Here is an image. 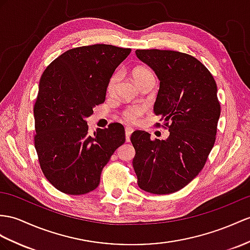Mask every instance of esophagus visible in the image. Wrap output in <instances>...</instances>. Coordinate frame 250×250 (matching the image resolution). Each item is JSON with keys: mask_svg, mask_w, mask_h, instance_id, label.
<instances>
[{"mask_svg": "<svg viewBox=\"0 0 250 250\" xmlns=\"http://www.w3.org/2000/svg\"><path fill=\"white\" fill-rule=\"evenodd\" d=\"M133 132V128H131V127L127 126L125 127V137H126V142H129L130 141V136L131 133Z\"/></svg>", "mask_w": 250, "mask_h": 250, "instance_id": "34e87169", "label": "esophagus"}]
</instances>
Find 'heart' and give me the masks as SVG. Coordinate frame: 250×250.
Returning a JSON list of instances; mask_svg holds the SVG:
<instances>
[{
    "mask_svg": "<svg viewBox=\"0 0 250 250\" xmlns=\"http://www.w3.org/2000/svg\"><path fill=\"white\" fill-rule=\"evenodd\" d=\"M150 76H153V74H151V72L147 68H145V66L138 65L132 70V77L135 79L137 84L140 82H142L143 79ZM117 81H118V74H113L110 77V79H109L108 86H107V91L109 93H111L113 91L115 83H117ZM144 111H145V108L143 106L132 105V106L126 107L123 110V112H122V115H123V118L127 121L135 122L138 120L139 117H141V115L144 113Z\"/></svg>",
    "mask_w": 250,
    "mask_h": 250,
    "instance_id": "1",
    "label": "heart"
}]
</instances>
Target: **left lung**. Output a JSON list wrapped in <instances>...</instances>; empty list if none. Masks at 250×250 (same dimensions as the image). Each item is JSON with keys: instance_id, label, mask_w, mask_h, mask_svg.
Wrapping results in <instances>:
<instances>
[{"instance_id": "1", "label": "left lung", "mask_w": 250, "mask_h": 250, "mask_svg": "<svg viewBox=\"0 0 250 250\" xmlns=\"http://www.w3.org/2000/svg\"><path fill=\"white\" fill-rule=\"evenodd\" d=\"M136 55L160 81L154 113L169 136L151 140L148 132L133 131L132 167L143 191L171 194L196 177L214 145L221 115L216 83L191 55L164 50H137Z\"/></svg>"}]
</instances>
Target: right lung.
I'll list each match as a JSON object with an SVG mask.
<instances>
[{
  "label": "right lung",
  "mask_w": 250,
  "mask_h": 250,
  "mask_svg": "<svg viewBox=\"0 0 250 250\" xmlns=\"http://www.w3.org/2000/svg\"><path fill=\"white\" fill-rule=\"evenodd\" d=\"M130 52L109 44L75 47L42 74L34 107L35 148L45 178L60 192L95 190L103 168L125 142L122 124L89 135L86 119L105 102L109 79Z\"/></svg>",
  "instance_id": "obj_1"
}]
</instances>
